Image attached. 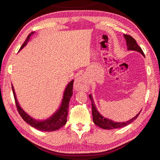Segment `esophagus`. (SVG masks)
<instances>
[{
    "instance_id": "esophagus-1",
    "label": "esophagus",
    "mask_w": 160,
    "mask_h": 160,
    "mask_svg": "<svg viewBox=\"0 0 160 160\" xmlns=\"http://www.w3.org/2000/svg\"><path fill=\"white\" fill-rule=\"evenodd\" d=\"M74 89H76L77 91H88L89 86L85 77L82 75H80L75 80Z\"/></svg>"
}]
</instances>
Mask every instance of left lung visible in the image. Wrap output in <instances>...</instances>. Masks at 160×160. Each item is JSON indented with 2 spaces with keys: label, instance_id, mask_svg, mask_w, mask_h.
Listing matches in <instances>:
<instances>
[{
  "label": "left lung",
  "instance_id": "left-lung-1",
  "mask_svg": "<svg viewBox=\"0 0 160 160\" xmlns=\"http://www.w3.org/2000/svg\"><path fill=\"white\" fill-rule=\"evenodd\" d=\"M124 37L126 40L127 42V47L128 50H132V51H136L141 53L143 57H145V54L143 53L142 49L138 45L137 42L135 40L134 38H133L132 36H129V35L124 34ZM89 97L90 100L92 101V118H93V122L96 124V125L101 127V129H118V128H122L127 125H128L130 123H132L133 121H134L138 116L140 114L141 110L139 112L135 117L131 119V120L124 122H114L111 120L103 117V115H101V113L98 111L97 107H96L94 104V99H93L92 94L89 95Z\"/></svg>",
  "mask_w": 160,
  "mask_h": 160
}]
</instances>
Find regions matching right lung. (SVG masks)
Here are the masks:
<instances>
[{
    "label": "right lung",
    "instance_id": "right-lung-1",
    "mask_svg": "<svg viewBox=\"0 0 160 160\" xmlns=\"http://www.w3.org/2000/svg\"><path fill=\"white\" fill-rule=\"evenodd\" d=\"M34 32H32L28 36H27V39H26L24 44L22 45L20 48L19 51L22 49L24 48L26 45H27V42L30 39L31 36L33 34ZM72 88H73V80H71L69 82L64 90L63 95V98L62 101V103H61L60 107L58 110L55 112L53 115L50 116V118L46 119L45 120H35L29 115H28L24 110H23L21 106L19 104V102L17 101V97L14 92V87L12 85V89L14 98L15 100L16 106L17 110L21 115L23 120H24L26 122L28 123L31 127H34L38 130L43 131V132H52V131H56L57 129H60L63 125H65L67 121V115H68V105L69 101H70L72 95Z\"/></svg>",
    "mask_w": 160,
    "mask_h": 160
}]
</instances>
